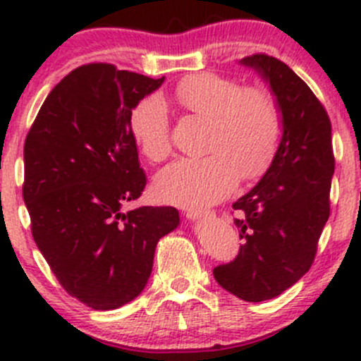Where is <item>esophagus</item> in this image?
Masks as SVG:
<instances>
[{"label":"esophagus","mask_w":361,"mask_h":361,"mask_svg":"<svg viewBox=\"0 0 361 361\" xmlns=\"http://www.w3.org/2000/svg\"><path fill=\"white\" fill-rule=\"evenodd\" d=\"M207 211H199V209H187L185 211V216L188 218V220H201V218L207 216Z\"/></svg>","instance_id":"obj_1"}]
</instances>
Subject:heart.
I'll return each instance as SVG.
<instances>
[{
	"label": "heart",
	"instance_id": "heart-1",
	"mask_svg": "<svg viewBox=\"0 0 361 361\" xmlns=\"http://www.w3.org/2000/svg\"><path fill=\"white\" fill-rule=\"evenodd\" d=\"M183 110L209 120L204 157L180 159L155 176L160 202L204 207L227 197L238 180L260 178L278 150L281 116L271 92L241 89L235 80L216 73L185 76L173 90ZM130 130L143 155L160 162L171 154L169 116L159 97L140 101L130 113Z\"/></svg>",
	"mask_w": 361,
	"mask_h": 361
}]
</instances>
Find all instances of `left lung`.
I'll return each instance as SVG.
<instances>
[{
	"instance_id": "obj_1",
	"label": "left lung",
	"mask_w": 361,
	"mask_h": 361,
	"mask_svg": "<svg viewBox=\"0 0 361 361\" xmlns=\"http://www.w3.org/2000/svg\"><path fill=\"white\" fill-rule=\"evenodd\" d=\"M269 83L281 113V141L262 180L232 207L243 245L214 267L218 285L246 302L281 295L311 269L330 216L332 123L307 83L265 54L241 59Z\"/></svg>"
}]
</instances>
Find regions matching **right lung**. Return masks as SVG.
I'll return each instance as SVG.
<instances>
[{
    "instance_id": "right-lung-1",
    "label": "right lung",
    "mask_w": 361,
    "mask_h": 361,
    "mask_svg": "<svg viewBox=\"0 0 361 361\" xmlns=\"http://www.w3.org/2000/svg\"><path fill=\"white\" fill-rule=\"evenodd\" d=\"M162 83L113 64L80 66L50 90L25 137L32 239L61 286L97 311L143 292L159 239L180 225L176 207L123 211L147 185L130 113Z\"/></svg>"
}]
</instances>
